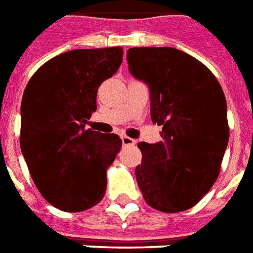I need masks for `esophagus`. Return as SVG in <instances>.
Returning <instances> with one entry per match:
<instances>
[{
    "mask_svg": "<svg viewBox=\"0 0 253 253\" xmlns=\"http://www.w3.org/2000/svg\"><path fill=\"white\" fill-rule=\"evenodd\" d=\"M122 142H123V145H125V146L135 145V141H134L132 138H130V136H127V135L122 136Z\"/></svg>",
    "mask_w": 253,
    "mask_h": 253,
    "instance_id": "34e87169",
    "label": "esophagus"
}]
</instances>
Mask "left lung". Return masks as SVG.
Returning a JSON list of instances; mask_svg holds the SVG:
<instances>
[{
	"label": "left lung",
	"instance_id": "left-lung-1",
	"mask_svg": "<svg viewBox=\"0 0 253 253\" xmlns=\"http://www.w3.org/2000/svg\"><path fill=\"white\" fill-rule=\"evenodd\" d=\"M127 61L134 78L149 85L151 121L162 126V141L138 143V186L160 212L190 209L221 169L229 139L224 91L201 61L170 46L130 48Z\"/></svg>",
	"mask_w": 253,
	"mask_h": 253
}]
</instances>
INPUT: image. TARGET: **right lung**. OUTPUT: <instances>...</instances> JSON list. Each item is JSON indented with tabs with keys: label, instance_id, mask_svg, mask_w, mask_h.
Segmentation results:
<instances>
[{
	"label": "right lung",
	"instance_id": "right-lung-1",
	"mask_svg": "<svg viewBox=\"0 0 253 253\" xmlns=\"http://www.w3.org/2000/svg\"><path fill=\"white\" fill-rule=\"evenodd\" d=\"M122 60V46L68 50L41 65L25 87L21 151L41 196L60 211L83 212L106 194L122 139L85 125L96 111L100 84Z\"/></svg>",
	"mask_w": 253,
	"mask_h": 253
}]
</instances>
